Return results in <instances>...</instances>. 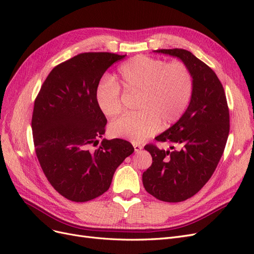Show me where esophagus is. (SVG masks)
<instances>
[{
	"mask_svg": "<svg viewBox=\"0 0 254 254\" xmlns=\"http://www.w3.org/2000/svg\"><path fill=\"white\" fill-rule=\"evenodd\" d=\"M133 148H134V151H135V152H139V151H141V150L143 149V146L140 145V144L134 143V144H133Z\"/></svg>",
	"mask_w": 254,
	"mask_h": 254,
	"instance_id": "1",
	"label": "esophagus"
}]
</instances>
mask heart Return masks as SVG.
I'll return each instance as SVG.
<instances>
[{
  "label": "heart",
  "mask_w": 254,
  "mask_h": 254,
  "mask_svg": "<svg viewBox=\"0 0 254 254\" xmlns=\"http://www.w3.org/2000/svg\"><path fill=\"white\" fill-rule=\"evenodd\" d=\"M122 87L126 92H139L136 108L140 111L113 121L109 132L140 143L167 127L186 112L193 94V76L181 61H165L135 56L119 67L117 81L105 78L95 91L96 104L107 118L121 113Z\"/></svg>",
  "instance_id": "heart-1"
}]
</instances>
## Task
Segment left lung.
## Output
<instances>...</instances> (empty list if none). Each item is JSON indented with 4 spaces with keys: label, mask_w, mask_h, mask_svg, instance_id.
Masks as SVG:
<instances>
[{
    "label": "left lung",
    "mask_w": 254,
    "mask_h": 254,
    "mask_svg": "<svg viewBox=\"0 0 254 254\" xmlns=\"http://www.w3.org/2000/svg\"><path fill=\"white\" fill-rule=\"evenodd\" d=\"M179 58L193 76V94L182 117L159 142H171L177 150L147 144L152 164L143 173L145 190L159 200L180 202L194 196L209 181L224 153L230 130L225 90L217 75L187 50H157ZM175 146L171 147L174 149Z\"/></svg>",
    "instance_id": "1"
}]
</instances>
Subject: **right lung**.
<instances>
[{
    "instance_id": "right-lung-1",
    "label": "right lung",
    "mask_w": 254,
    "mask_h": 254,
    "mask_svg": "<svg viewBox=\"0 0 254 254\" xmlns=\"http://www.w3.org/2000/svg\"><path fill=\"white\" fill-rule=\"evenodd\" d=\"M126 55L82 53L56 65L36 97L32 129L36 155L52 187L75 202L108 190L114 172L133 146L104 139L107 119L95 91L104 73Z\"/></svg>"
}]
</instances>
